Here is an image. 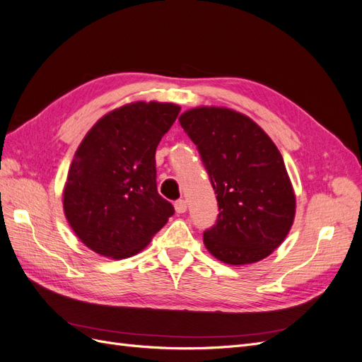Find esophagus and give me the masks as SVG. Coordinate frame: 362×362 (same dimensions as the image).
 Listing matches in <instances>:
<instances>
[{
    "label": "esophagus",
    "instance_id": "34e87169",
    "mask_svg": "<svg viewBox=\"0 0 362 362\" xmlns=\"http://www.w3.org/2000/svg\"><path fill=\"white\" fill-rule=\"evenodd\" d=\"M175 210H177V213L182 214L187 211V202H185L184 199H178L177 202H175Z\"/></svg>",
    "mask_w": 362,
    "mask_h": 362
}]
</instances>
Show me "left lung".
<instances>
[{"label":"left lung","instance_id":"obj_1","mask_svg":"<svg viewBox=\"0 0 362 362\" xmlns=\"http://www.w3.org/2000/svg\"><path fill=\"white\" fill-rule=\"evenodd\" d=\"M180 124L198 146L217 194L216 225L204 231L208 252L226 264H252L287 237L296 196L281 152L250 117L223 107L184 112Z\"/></svg>","mask_w":362,"mask_h":362}]
</instances>
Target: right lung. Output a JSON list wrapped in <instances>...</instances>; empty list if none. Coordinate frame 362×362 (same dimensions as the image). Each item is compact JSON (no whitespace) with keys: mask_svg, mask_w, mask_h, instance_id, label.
Segmentation results:
<instances>
[{"mask_svg":"<svg viewBox=\"0 0 362 362\" xmlns=\"http://www.w3.org/2000/svg\"><path fill=\"white\" fill-rule=\"evenodd\" d=\"M180 110L156 101L119 107L98 120L76 149L63 210L76 237L96 254L136 255L175 213L157 192L156 149Z\"/></svg>","mask_w":362,"mask_h":362,"instance_id":"1","label":"right lung"}]
</instances>
